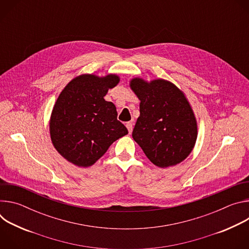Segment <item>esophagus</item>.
<instances>
[{"instance_id":"34e87169","label":"esophagus","mask_w":249,"mask_h":249,"mask_svg":"<svg viewBox=\"0 0 249 249\" xmlns=\"http://www.w3.org/2000/svg\"><path fill=\"white\" fill-rule=\"evenodd\" d=\"M126 127H127V129L129 131V134H131L132 130H133V123L132 122H127L126 123Z\"/></svg>"}]
</instances>
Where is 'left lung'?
<instances>
[{
	"instance_id": "obj_1",
	"label": "left lung",
	"mask_w": 249,
	"mask_h": 249,
	"mask_svg": "<svg viewBox=\"0 0 249 249\" xmlns=\"http://www.w3.org/2000/svg\"><path fill=\"white\" fill-rule=\"evenodd\" d=\"M140 99V116L132 137L147 158L164 168L180 163L193 151L198 125L185 93L163 79L133 78L129 84Z\"/></svg>"
}]
</instances>
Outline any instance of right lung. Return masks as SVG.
Segmentation results:
<instances>
[{
    "label": "right lung",
    "instance_id": "obj_1",
    "mask_svg": "<svg viewBox=\"0 0 249 249\" xmlns=\"http://www.w3.org/2000/svg\"><path fill=\"white\" fill-rule=\"evenodd\" d=\"M120 82L116 74L77 76L63 89L51 112L49 131L56 151L69 162L91 166L119 138L128 134L115 105L104 99Z\"/></svg>",
    "mask_w": 249,
    "mask_h": 249
}]
</instances>
